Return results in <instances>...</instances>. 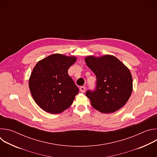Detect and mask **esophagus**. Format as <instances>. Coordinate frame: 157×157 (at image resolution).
Masks as SVG:
<instances>
[{
	"mask_svg": "<svg viewBox=\"0 0 157 157\" xmlns=\"http://www.w3.org/2000/svg\"><path fill=\"white\" fill-rule=\"evenodd\" d=\"M79 90H80V91H81V93H84V91H85V90H86V87H85V86H81V87H80Z\"/></svg>",
	"mask_w": 157,
	"mask_h": 157,
	"instance_id": "esophagus-1",
	"label": "esophagus"
}]
</instances>
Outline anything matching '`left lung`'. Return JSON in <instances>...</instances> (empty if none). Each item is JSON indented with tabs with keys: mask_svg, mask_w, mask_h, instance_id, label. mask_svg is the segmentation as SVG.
<instances>
[{
	"mask_svg": "<svg viewBox=\"0 0 157 157\" xmlns=\"http://www.w3.org/2000/svg\"><path fill=\"white\" fill-rule=\"evenodd\" d=\"M85 62L96 76L95 90L86 93L92 106L102 113H113L122 108L133 89L132 75L127 67L109 55L88 56Z\"/></svg>",
	"mask_w": 157,
	"mask_h": 157,
	"instance_id": "1",
	"label": "left lung"
}]
</instances>
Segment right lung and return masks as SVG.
I'll list each match as a JSON object with an SVG mask.
<instances>
[{
  "instance_id": "1",
  "label": "right lung",
  "mask_w": 157,
  "mask_h": 157,
  "mask_svg": "<svg viewBox=\"0 0 157 157\" xmlns=\"http://www.w3.org/2000/svg\"><path fill=\"white\" fill-rule=\"evenodd\" d=\"M76 59L56 53L39 61L34 67L29 82L30 91L44 111L59 114L72 104L79 89L68 70Z\"/></svg>"
}]
</instances>
